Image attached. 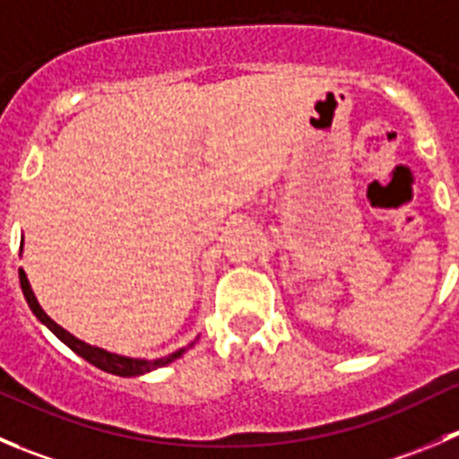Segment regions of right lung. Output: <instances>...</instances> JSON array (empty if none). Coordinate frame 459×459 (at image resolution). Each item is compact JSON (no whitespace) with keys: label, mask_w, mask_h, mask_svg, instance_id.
I'll list each match as a JSON object with an SVG mask.
<instances>
[{"label":"right lung","mask_w":459,"mask_h":459,"mask_svg":"<svg viewBox=\"0 0 459 459\" xmlns=\"http://www.w3.org/2000/svg\"><path fill=\"white\" fill-rule=\"evenodd\" d=\"M20 283H22V292H24V298H26V302H29L30 311L36 313V316L40 317V320L45 322V325L49 326V329L54 331V333L58 335V338L63 340V342L67 344L72 351H76L78 356L85 358L87 363H91L94 368L103 369V372L117 374V377H137V374H146V372H151V369L164 368V365L173 363V360H176V358H180L186 349L194 347V342H191L189 347L180 349V351L171 353V356H167V358H157V360H139V358H126V356H117V353H110V351H103V349L91 347V344H85V342H81L78 338H74L72 333H67L63 326L56 325V322L51 320L45 311H42L40 304H38V299H36V295H33V290H30L29 279H26L24 270H20Z\"/></svg>","instance_id":"add662e5"}]
</instances>
